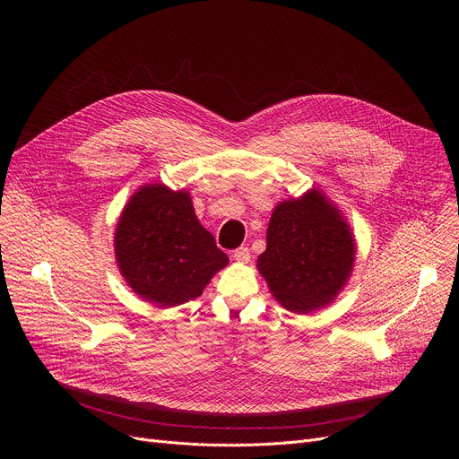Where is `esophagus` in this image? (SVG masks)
Here are the masks:
<instances>
[{"label": "esophagus", "mask_w": 459, "mask_h": 459, "mask_svg": "<svg viewBox=\"0 0 459 459\" xmlns=\"http://www.w3.org/2000/svg\"><path fill=\"white\" fill-rule=\"evenodd\" d=\"M232 257L238 261V264H248L250 261V250L248 247H239L232 252Z\"/></svg>", "instance_id": "obj_1"}]
</instances>
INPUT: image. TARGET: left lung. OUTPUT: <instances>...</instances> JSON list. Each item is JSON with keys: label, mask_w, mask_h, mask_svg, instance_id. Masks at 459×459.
Here are the masks:
<instances>
[{"label": "left lung", "mask_w": 459, "mask_h": 459, "mask_svg": "<svg viewBox=\"0 0 459 459\" xmlns=\"http://www.w3.org/2000/svg\"><path fill=\"white\" fill-rule=\"evenodd\" d=\"M354 261L356 239L343 212L310 188L276 205L255 267L283 308L312 314L343 290Z\"/></svg>", "instance_id": "left-lung-1"}]
</instances>
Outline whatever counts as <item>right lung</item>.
Listing matches in <instances>:
<instances>
[{
  "label": "right lung",
  "instance_id": "1",
  "mask_svg": "<svg viewBox=\"0 0 459 459\" xmlns=\"http://www.w3.org/2000/svg\"><path fill=\"white\" fill-rule=\"evenodd\" d=\"M117 269L142 299L176 307L202 296L229 255L194 212L190 192L142 185L121 211L114 232Z\"/></svg>",
  "mask_w": 459,
  "mask_h": 459
}]
</instances>
